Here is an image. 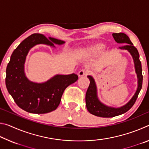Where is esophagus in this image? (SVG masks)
<instances>
[{
  "label": "esophagus",
  "mask_w": 149,
  "mask_h": 149,
  "mask_svg": "<svg viewBox=\"0 0 149 149\" xmlns=\"http://www.w3.org/2000/svg\"><path fill=\"white\" fill-rule=\"evenodd\" d=\"M89 74V72L88 71V70H85V69H82L81 70L78 72V75H79V77L81 76H84V75H87Z\"/></svg>",
  "instance_id": "esophagus-1"
}]
</instances>
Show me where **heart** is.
<instances>
[{
    "mask_svg": "<svg viewBox=\"0 0 149 149\" xmlns=\"http://www.w3.org/2000/svg\"><path fill=\"white\" fill-rule=\"evenodd\" d=\"M100 48H101V47L100 46V45H97V46H95L94 48H93V50H98V49H100Z\"/></svg>",
    "mask_w": 149,
    "mask_h": 149,
    "instance_id": "obj_1",
    "label": "heart"
}]
</instances>
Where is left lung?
Segmentation results:
<instances>
[{"label":"left lung","mask_w":149,"mask_h":149,"mask_svg":"<svg viewBox=\"0 0 149 149\" xmlns=\"http://www.w3.org/2000/svg\"><path fill=\"white\" fill-rule=\"evenodd\" d=\"M112 36L118 43H126V45L120 47L119 48L120 49L127 50L133 56L135 64V72L137 73L138 78V87L137 91L132 97V99L123 107L118 108L108 107L107 106L102 104L98 99L97 95V87H96L94 79L91 75H88L87 77L90 80V84L87 89L86 95H85V102H86L87 108L91 114L103 118L117 116L124 114L126 112H127L135 104L138 97L139 93L142 88L143 84L142 67H141V62L139 60V54L137 49L133 46L129 37L123 33H113Z\"/></svg>","instance_id":"obj_1"}]
</instances>
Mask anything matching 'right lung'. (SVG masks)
<instances>
[{"mask_svg":"<svg viewBox=\"0 0 149 149\" xmlns=\"http://www.w3.org/2000/svg\"><path fill=\"white\" fill-rule=\"evenodd\" d=\"M64 41L44 35L32 34L25 39L12 52L6 68L5 82L8 93L18 107L33 114H45L56 110L64 90L78 79L75 74L56 75L47 82L30 81L24 74V63L29 50L37 44L54 46Z\"/></svg>","mask_w":149,"mask_h":149,"instance_id":"add662e5","label":"right lung"}]
</instances>
